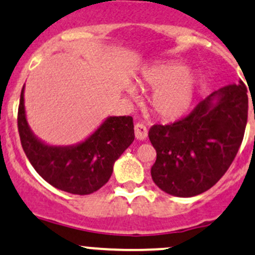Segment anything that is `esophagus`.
I'll return each instance as SVG.
<instances>
[{
  "label": "esophagus",
  "instance_id": "obj_1",
  "mask_svg": "<svg viewBox=\"0 0 255 255\" xmlns=\"http://www.w3.org/2000/svg\"><path fill=\"white\" fill-rule=\"evenodd\" d=\"M135 136H136V138H137V140H140V141L146 140L147 128L145 127V125L140 124V123H137V124L135 125Z\"/></svg>",
  "mask_w": 255,
  "mask_h": 255
}]
</instances>
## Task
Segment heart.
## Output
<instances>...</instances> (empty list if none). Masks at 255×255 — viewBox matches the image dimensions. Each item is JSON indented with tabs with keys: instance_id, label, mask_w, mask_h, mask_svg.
Wrapping results in <instances>:
<instances>
[{
	"instance_id": "heart-1",
	"label": "heart",
	"mask_w": 255,
	"mask_h": 255,
	"mask_svg": "<svg viewBox=\"0 0 255 255\" xmlns=\"http://www.w3.org/2000/svg\"><path fill=\"white\" fill-rule=\"evenodd\" d=\"M141 86L154 89L151 98L152 108L164 120H177L191 109L196 98L199 78L193 71L180 62H164L143 70ZM127 92L135 96L133 86H128Z\"/></svg>"
}]
</instances>
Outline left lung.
<instances>
[{
  "label": "left lung",
  "instance_id": "8db88e82",
  "mask_svg": "<svg viewBox=\"0 0 255 255\" xmlns=\"http://www.w3.org/2000/svg\"><path fill=\"white\" fill-rule=\"evenodd\" d=\"M248 118L245 83L212 92L177 123L153 125L148 137L157 152L154 184L169 195L191 198L221 179L235 159Z\"/></svg>",
  "mask_w": 255,
  "mask_h": 255
}]
</instances>
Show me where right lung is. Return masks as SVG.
<instances>
[{
	"label": "right lung",
	"instance_id": "obj_1",
	"mask_svg": "<svg viewBox=\"0 0 255 255\" xmlns=\"http://www.w3.org/2000/svg\"><path fill=\"white\" fill-rule=\"evenodd\" d=\"M18 131L28 159L44 180L76 195H88L106 184L115 161L135 138L131 117H108L86 140L70 146L48 145L27 122L24 86L18 108Z\"/></svg>",
	"mask_w": 255,
	"mask_h": 255
}]
</instances>
